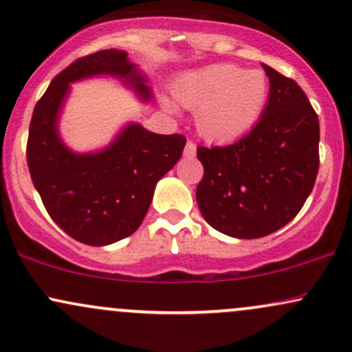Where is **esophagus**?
Segmentation results:
<instances>
[{"label": "esophagus", "instance_id": "esophagus-1", "mask_svg": "<svg viewBox=\"0 0 352 352\" xmlns=\"http://www.w3.org/2000/svg\"><path fill=\"white\" fill-rule=\"evenodd\" d=\"M184 153H185V157H193V155H195V153H197V145L193 144L192 140H188L187 145H185Z\"/></svg>", "mask_w": 352, "mask_h": 352}]
</instances>
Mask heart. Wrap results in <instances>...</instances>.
Here are the masks:
<instances>
[{
    "mask_svg": "<svg viewBox=\"0 0 352 352\" xmlns=\"http://www.w3.org/2000/svg\"><path fill=\"white\" fill-rule=\"evenodd\" d=\"M173 96L185 109L195 111L199 134L210 142H233L260 122L270 99V82L263 71L221 63L182 74ZM162 107L177 114L173 100L162 98Z\"/></svg>",
    "mask_w": 352,
    "mask_h": 352,
    "instance_id": "obj_1",
    "label": "heart"
}]
</instances>
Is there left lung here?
Listing matches in <instances>:
<instances>
[{"label": "left lung", "mask_w": 352, "mask_h": 352, "mask_svg": "<svg viewBox=\"0 0 352 352\" xmlns=\"http://www.w3.org/2000/svg\"><path fill=\"white\" fill-rule=\"evenodd\" d=\"M270 99L260 122L227 147H199L204 179L197 204L210 227L261 238L298 215L316 182L319 120L302 89L261 64Z\"/></svg>", "instance_id": "left-lung-1"}]
</instances>
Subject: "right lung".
Masks as SVG:
<instances>
[{"mask_svg":"<svg viewBox=\"0 0 352 352\" xmlns=\"http://www.w3.org/2000/svg\"><path fill=\"white\" fill-rule=\"evenodd\" d=\"M111 76L152 99L148 79L127 52L106 50L66 67L36 104L26 159L34 188L59 228L91 246H106L132 235L152 204L157 182L179 162L185 137L162 135L137 122L125 124L107 147L74 152L59 134V117L71 84Z\"/></svg>","mask_w":352,"mask_h":352,"instance_id":"add662e5","label":"right lung"}]
</instances>
